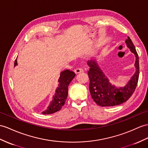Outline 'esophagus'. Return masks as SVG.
Masks as SVG:
<instances>
[{"instance_id":"34e87169","label":"esophagus","mask_w":148,"mask_h":148,"mask_svg":"<svg viewBox=\"0 0 148 148\" xmlns=\"http://www.w3.org/2000/svg\"><path fill=\"white\" fill-rule=\"evenodd\" d=\"M84 71V70L82 69V68H77V69H75L74 70V72L76 74L77 73H82V72Z\"/></svg>"}]
</instances>
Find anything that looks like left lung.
I'll list each match as a JSON object with an SVG mask.
<instances>
[{"label":"left lung","mask_w":148,"mask_h":148,"mask_svg":"<svg viewBox=\"0 0 148 148\" xmlns=\"http://www.w3.org/2000/svg\"><path fill=\"white\" fill-rule=\"evenodd\" d=\"M125 42L127 48L135 55L136 71L124 86L112 85L96 60H91L87 62L90 67L88 71L90 92L92 99L100 106L110 107L123 103L130 98L137 86L139 75L138 55L130 38L128 37Z\"/></svg>","instance_id":"1"}]
</instances>
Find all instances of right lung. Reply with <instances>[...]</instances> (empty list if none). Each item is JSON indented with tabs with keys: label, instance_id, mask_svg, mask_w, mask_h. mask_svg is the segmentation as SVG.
Listing matches in <instances>:
<instances>
[{
	"label": "right lung",
	"instance_id": "right-lung-1",
	"mask_svg": "<svg viewBox=\"0 0 148 148\" xmlns=\"http://www.w3.org/2000/svg\"><path fill=\"white\" fill-rule=\"evenodd\" d=\"M16 65H17V59L15 60L14 66ZM75 77V73L69 70H66L61 72L60 78L58 81V86L56 89L52 101L50 102L47 109L42 112V114H51L62 109L64 104L65 103L68 96V86Z\"/></svg>",
	"mask_w": 148,
	"mask_h": 148
}]
</instances>
